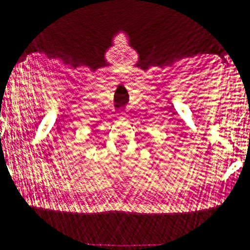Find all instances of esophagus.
<instances>
[{"mask_svg": "<svg viewBox=\"0 0 250 250\" xmlns=\"http://www.w3.org/2000/svg\"><path fill=\"white\" fill-rule=\"evenodd\" d=\"M125 117H126V113H125V112H120V113L118 114V118H119V119H124Z\"/></svg>", "mask_w": 250, "mask_h": 250, "instance_id": "obj_1", "label": "esophagus"}]
</instances>
